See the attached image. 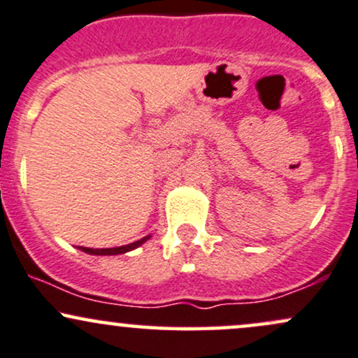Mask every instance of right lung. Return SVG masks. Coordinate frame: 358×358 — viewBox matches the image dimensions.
<instances>
[{"label":"right lung","mask_w":358,"mask_h":358,"mask_svg":"<svg viewBox=\"0 0 358 358\" xmlns=\"http://www.w3.org/2000/svg\"><path fill=\"white\" fill-rule=\"evenodd\" d=\"M151 236H146L143 237V239H139L136 242H133V244H127V245H121V248H109V249H92V248H79L80 250H84V252L87 254H92V256H117V254H124V252H129V250L139 248L141 244H145V242L150 239Z\"/></svg>","instance_id":"right-lung-1"}]
</instances>
